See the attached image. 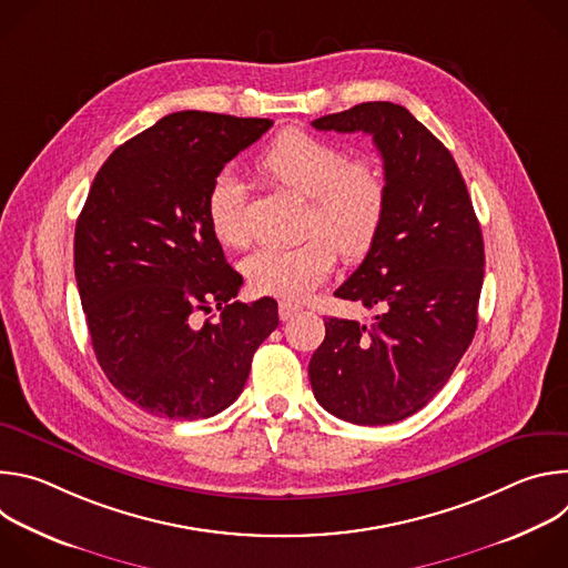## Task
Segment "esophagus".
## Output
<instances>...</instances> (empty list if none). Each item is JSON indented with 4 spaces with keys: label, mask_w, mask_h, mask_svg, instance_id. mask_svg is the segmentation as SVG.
<instances>
[{
    "label": "esophagus",
    "mask_w": 568,
    "mask_h": 568,
    "mask_svg": "<svg viewBox=\"0 0 568 568\" xmlns=\"http://www.w3.org/2000/svg\"><path fill=\"white\" fill-rule=\"evenodd\" d=\"M301 310H303V307H301L298 303H292V301H281V303H278V316H281V321L294 318Z\"/></svg>",
    "instance_id": "1"
}]
</instances>
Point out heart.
Segmentation results:
<instances>
[{
    "label": "heart",
    "mask_w": 568,
    "mask_h": 568,
    "mask_svg": "<svg viewBox=\"0 0 568 568\" xmlns=\"http://www.w3.org/2000/svg\"><path fill=\"white\" fill-rule=\"evenodd\" d=\"M256 166L276 186L310 197L307 229L314 233L294 247H261L242 263L258 294L301 298L331 276L337 250L346 258H359L375 245L388 193L382 173L368 161H351L348 150L328 139L285 130L261 152ZM206 217L222 245H245V186L231 171L213 178Z\"/></svg>",
    "instance_id": "b5f03b06"
}]
</instances>
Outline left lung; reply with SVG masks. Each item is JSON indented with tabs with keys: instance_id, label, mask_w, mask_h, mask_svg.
Listing matches in <instances>:
<instances>
[{
	"instance_id": "1",
	"label": "left lung",
	"mask_w": 568,
	"mask_h": 568,
	"mask_svg": "<svg viewBox=\"0 0 568 568\" xmlns=\"http://www.w3.org/2000/svg\"><path fill=\"white\" fill-rule=\"evenodd\" d=\"M312 125L373 136L388 206L375 245L335 292L375 310L373 326L328 316L310 384L333 416L390 425L420 412L471 344L485 267L480 224L454 156L407 108L373 101Z\"/></svg>"
}]
</instances>
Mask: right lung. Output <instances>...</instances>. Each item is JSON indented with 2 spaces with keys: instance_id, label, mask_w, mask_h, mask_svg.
<instances>
[{
  "instance_id": "add662e5",
  "label": "right lung",
  "mask_w": 568,
  "mask_h": 568,
  "mask_svg": "<svg viewBox=\"0 0 568 568\" xmlns=\"http://www.w3.org/2000/svg\"><path fill=\"white\" fill-rule=\"evenodd\" d=\"M272 125L197 110L159 119L108 156L78 215L73 270L97 359L152 416L224 412L278 326L274 298L233 301L242 276L206 217L213 178Z\"/></svg>"
}]
</instances>
